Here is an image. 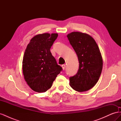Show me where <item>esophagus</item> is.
Instances as JSON below:
<instances>
[{"label": "esophagus", "mask_w": 121, "mask_h": 121, "mask_svg": "<svg viewBox=\"0 0 121 121\" xmlns=\"http://www.w3.org/2000/svg\"><path fill=\"white\" fill-rule=\"evenodd\" d=\"M61 67H62V68H63V69L64 70L65 68V65H61Z\"/></svg>", "instance_id": "34e87169"}]
</instances>
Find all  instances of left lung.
I'll list each match as a JSON object with an SVG mask.
<instances>
[{
    "label": "left lung",
    "instance_id": "obj_1",
    "mask_svg": "<svg viewBox=\"0 0 121 121\" xmlns=\"http://www.w3.org/2000/svg\"><path fill=\"white\" fill-rule=\"evenodd\" d=\"M67 37L78 58L79 68L77 74L69 77L73 89L83 92L95 85L101 75L103 61L99 47L89 35L73 32Z\"/></svg>",
    "mask_w": 121,
    "mask_h": 121
}]
</instances>
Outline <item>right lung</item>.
<instances>
[{"label": "right lung", "instance_id": "obj_1", "mask_svg": "<svg viewBox=\"0 0 121 121\" xmlns=\"http://www.w3.org/2000/svg\"><path fill=\"white\" fill-rule=\"evenodd\" d=\"M57 36V33L36 35L25 50L23 60L24 79L35 92H44L49 89L63 69L50 50Z\"/></svg>", "mask_w": 121, "mask_h": 121}]
</instances>
